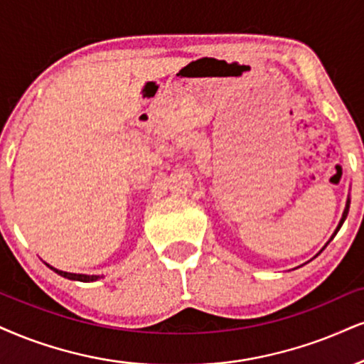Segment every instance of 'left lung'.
Instances as JSON below:
<instances>
[{
  "instance_id": "8db88e82",
  "label": "left lung",
  "mask_w": 364,
  "mask_h": 364,
  "mask_svg": "<svg viewBox=\"0 0 364 364\" xmlns=\"http://www.w3.org/2000/svg\"><path fill=\"white\" fill-rule=\"evenodd\" d=\"M349 204H351V200H349V197H348V203H346V208H344V213H343V218H341V221H339V224H338V228H336V231H334V235H333V237L338 235V231L341 230V226H343V223L346 221V218H348V213H349ZM333 237H331V240H333ZM329 240V241H331ZM329 241H327V245H329ZM326 248V246H324ZM322 251V250H321Z\"/></svg>"
}]
</instances>
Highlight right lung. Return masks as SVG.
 <instances>
[{
	"label": "right lung",
	"instance_id": "right-lung-1",
	"mask_svg": "<svg viewBox=\"0 0 364 364\" xmlns=\"http://www.w3.org/2000/svg\"><path fill=\"white\" fill-rule=\"evenodd\" d=\"M45 264H47V263H45ZM47 267L50 268V270L55 272V273H58V275H60V277L69 278V280H77V282H94V280H97V278H101L100 275H84V273H69V272H62V270H57V268L50 267V264H47Z\"/></svg>",
	"mask_w": 364,
	"mask_h": 364
}]
</instances>
